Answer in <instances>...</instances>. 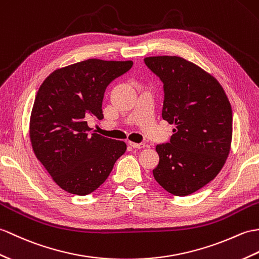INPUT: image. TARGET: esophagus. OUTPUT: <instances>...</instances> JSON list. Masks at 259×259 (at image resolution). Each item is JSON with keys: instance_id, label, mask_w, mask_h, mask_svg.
I'll use <instances>...</instances> for the list:
<instances>
[{"instance_id": "obj_1", "label": "esophagus", "mask_w": 259, "mask_h": 259, "mask_svg": "<svg viewBox=\"0 0 259 259\" xmlns=\"http://www.w3.org/2000/svg\"><path fill=\"white\" fill-rule=\"evenodd\" d=\"M128 144L134 149H142L146 146H144V143H136V142H132V141H128Z\"/></svg>"}]
</instances>
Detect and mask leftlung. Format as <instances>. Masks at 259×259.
Masks as SVG:
<instances>
[{
	"instance_id": "1",
	"label": "left lung",
	"mask_w": 259,
	"mask_h": 259,
	"mask_svg": "<svg viewBox=\"0 0 259 259\" xmlns=\"http://www.w3.org/2000/svg\"><path fill=\"white\" fill-rule=\"evenodd\" d=\"M144 63L163 82L162 118L174 124L170 142L158 144L152 171L162 188L186 196L218 176L231 151L232 107L218 79L179 56H152Z\"/></svg>"
}]
</instances>
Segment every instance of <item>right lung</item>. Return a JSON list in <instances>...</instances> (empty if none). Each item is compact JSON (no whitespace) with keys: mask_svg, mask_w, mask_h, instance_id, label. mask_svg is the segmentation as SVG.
Masks as SVG:
<instances>
[{"mask_svg":"<svg viewBox=\"0 0 259 259\" xmlns=\"http://www.w3.org/2000/svg\"><path fill=\"white\" fill-rule=\"evenodd\" d=\"M131 61L87 59L54 70L36 94L29 139L36 158L55 183L87 195L104 183L125 152L123 141L90 134L86 120L104 118L107 86L132 67Z\"/></svg>","mask_w":259,"mask_h":259,"instance_id":"1","label":"right lung"}]
</instances>
